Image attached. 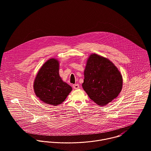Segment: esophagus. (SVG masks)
<instances>
[{
    "label": "esophagus",
    "mask_w": 151,
    "mask_h": 151,
    "mask_svg": "<svg viewBox=\"0 0 151 151\" xmlns=\"http://www.w3.org/2000/svg\"><path fill=\"white\" fill-rule=\"evenodd\" d=\"M73 88H74L75 90H76V89H78V88H79V87H80V86H79V85H78V84H74V85L73 86Z\"/></svg>",
    "instance_id": "esophagus-1"
}]
</instances>
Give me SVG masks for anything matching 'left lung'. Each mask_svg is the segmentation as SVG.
Listing matches in <instances>:
<instances>
[{
    "instance_id": "8db88e82",
    "label": "left lung",
    "mask_w": 151,
    "mask_h": 151,
    "mask_svg": "<svg viewBox=\"0 0 151 151\" xmlns=\"http://www.w3.org/2000/svg\"><path fill=\"white\" fill-rule=\"evenodd\" d=\"M82 87L91 100L104 106L116 99L122 88V77L114 64L97 54L88 57Z\"/></svg>"
}]
</instances>
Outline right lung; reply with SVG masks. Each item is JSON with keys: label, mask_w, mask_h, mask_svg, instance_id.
<instances>
[{"label": "right lung", "mask_w": 151, "mask_h": 151, "mask_svg": "<svg viewBox=\"0 0 151 151\" xmlns=\"http://www.w3.org/2000/svg\"><path fill=\"white\" fill-rule=\"evenodd\" d=\"M59 67L58 60H48L39 70L33 83L36 96L45 104L54 106L64 102L72 91L60 77Z\"/></svg>", "instance_id": "1"}]
</instances>
